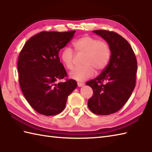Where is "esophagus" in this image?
Here are the masks:
<instances>
[{"label":"esophagus","mask_w":152,"mask_h":152,"mask_svg":"<svg viewBox=\"0 0 152 152\" xmlns=\"http://www.w3.org/2000/svg\"><path fill=\"white\" fill-rule=\"evenodd\" d=\"M83 85H84V83L78 82V87H82V86H83Z\"/></svg>","instance_id":"esophagus-1"}]
</instances>
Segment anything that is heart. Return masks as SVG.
I'll list each match as a JSON object with an SVG mask.
<instances>
[{"label": "heart", "instance_id": "1", "mask_svg": "<svg viewBox=\"0 0 152 152\" xmlns=\"http://www.w3.org/2000/svg\"><path fill=\"white\" fill-rule=\"evenodd\" d=\"M73 46L77 53L85 55L82 63L84 66L72 71L70 73L71 78L83 82L93 76L95 69L100 72L108 64L111 51L107 42L84 35L74 41ZM74 58L73 51L69 48H64L61 52L60 59L68 70L73 69Z\"/></svg>", "mask_w": 152, "mask_h": 152}]
</instances>
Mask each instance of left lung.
<instances>
[{
	"label": "left lung",
	"mask_w": 152,
	"mask_h": 152,
	"mask_svg": "<svg viewBox=\"0 0 152 152\" xmlns=\"http://www.w3.org/2000/svg\"><path fill=\"white\" fill-rule=\"evenodd\" d=\"M93 32L108 43L111 56L101 74L86 83L93 91L88 104L95 114L110 115L119 111L133 93L136 84L137 61L131 45L121 35L106 30Z\"/></svg>",
	"instance_id": "obj_1"
}]
</instances>
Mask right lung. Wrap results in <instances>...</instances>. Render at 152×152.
Returning <instances> with one entry per match:
<instances>
[{
	"instance_id": "1",
	"label": "right lung",
	"mask_w": 152,
	"mask_h": 152,
	"mask_svg": "<svg viewBox=\"0 0 152 152\" xmlns=\"http://www.w3.org/2000/svg\"><path fill=\"white\" fill-rule=\"evenodd\" d=\"M75 32H41L26 42L19 55L21 91L28 104L40 114H59L65 107L68 96L76 88L74 80L56 83L67 77L59 52L72 40Z\"/></svg>"
}]
</instances>
